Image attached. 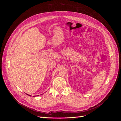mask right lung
Wrapping results in <instances>:
<instances>
[{"label": "right lung", "mask_w": 121, "mask_h": 121, "mask_svg": "<svg viewBox=\"0 0 121 121\" xmlns=\"http://www.w3.org/2000/svg\"><path fill=\"white\" fill-rule=\"evenodd\" d=\"M27 95H29V96H31V95H28V94H27Z\"/></svg>", "instance_id": "add662e5"}]
</instances>
